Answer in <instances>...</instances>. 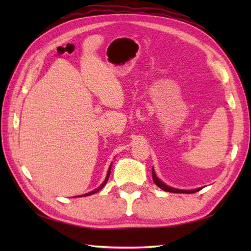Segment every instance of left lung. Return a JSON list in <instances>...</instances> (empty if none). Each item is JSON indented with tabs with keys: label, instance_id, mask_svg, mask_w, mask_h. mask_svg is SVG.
<instances>
[{
	"label": "left lung",
	"instance_id": "obj_1",
	"mask_svg": "<svg viewBox=\"0 0 251 251\" xmlns=\"http://www.w3.org/2000/svg\"><path fill=\"white\" fill-rule=\"evenodd\" d=\"M152 177H153V181L154 183H155L158 188H161L162 190L164 191H167V192H172V193H195V192L200 191L201 189H197V190H192V191H184V190H178V189H174V188H170V186L164 184L161 180H159L157 177L155 173H154V170L152 169Z\"/></svg>",
	"mask_w": 251,
	"mask_h": 251
}]
</instances>
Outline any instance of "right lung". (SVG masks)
Segmentation results:
<instances>
[{"instance_id": "obj_1", "label": "right lung", "mask_w": 251, "mask_h": 251, "mask_svg": "<svg viewBox=\"0 0 251 251\" xmlns=\"http://www.w3.org/2000/svg\"><path fill=\"white\" fill-rule=\"evenodd\" d=\"M110 173H111V167L109 168V172H108V175H106V178H105V180L103 181V183H102V184H101V185L99 186V188H98V189H96L95 191H92V192H89V193H87V194H85L84 196H88V195H92V194H95V193H97V192H98V191H100L101 189H102V188H103V186H104V184L106 183V181H108V179H109V177H110Z\"/></svg>"}]
</instances>
